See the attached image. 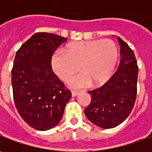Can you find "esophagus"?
I'll return each instance as SVG.
<instances>
[{
  "label": "esophagus",
  "mask_w": 152,
  "mask_h": 152,
  "mask_svg": "<svg viewBox=\"0 0 152 152\" xmlns=\"http://www.w3.org/2000/svg\"><path fill=\"white\" fill-rule=\"evenodd\" d=\"M72 96H78L79 95V91H72Z\"/></svg>",
  "instance_id": "1"
}]
</instances>
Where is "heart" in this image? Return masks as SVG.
<instances>
[{
	"label": "heart",
	"mask_w": 152,
	"mask_h": 152,
	"mask_svg": "<svg viewBox=\"0 0 152 152\" xmlns=\"http://www.w3.org/2000/svg\"><path fill=\"white\" fill-rule=\"evenodd\" d=\"M119 50L113 39H96L77 41L67 45L65 52L56 50L51 56L53 72L63 81L71 79L69 85L73 88H83L91 82L100 85L113 75L118 61Z\"/></svg>",
	"instance_id": "obj_1"
}]
</instances>
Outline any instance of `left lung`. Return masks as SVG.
<instances>
[{
	"label": "left lung",
	"mask_w": 152,
	"mask_h": 152,
	"mask_svg": "<svg viewBox=\"0 0 152 152\" xmlns=\"http://www.w3.org/2000/svg\"><path fill=\"white\" fill-rule=\"evenodd\" d=\"M121 60L118 68L104 85L88 91L91 96L85 108L87 118L100 128L112 129L129 117L137 96V61L131 48L118 37Z\"/></svg>",
	"instance_id": "left-lung-1"
}]
</instances>
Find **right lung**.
<instances>
[{"label":"right lung","mask_w":152,"mask_h":152,"mask_svg":"<svg viewBox=\"0 0 152 152\" xmlns=\"http://www.w3.org/2000/svg\"><path fill=\"white\" fill-rule=\"evenodd\" d=\"M66 40L54 34L36 33L16 53L12 69L15 106L21 118L37 130L55 127L72 96L50 64L56 50Z\"/></svg>","instance_id":"right-lung-1"}]
</instances>
